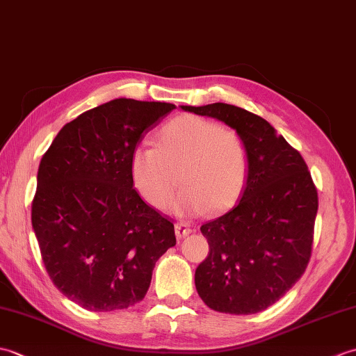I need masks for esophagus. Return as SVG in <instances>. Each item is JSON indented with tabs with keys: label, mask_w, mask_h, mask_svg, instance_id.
I'll return each instance as SVG.
<instances>
[{
	"label": "esophagus",
	"mask_w": 356,
	"mask_h": 356,
	"mask_svg": "<svg viewBox=\"0 0 356 356\" xmlns=\"http://www.w3.org/2000/svg\"><path fill=\"white\" fill-rule=\"evenodd\" d=\"M174 229H176L177 238H184L186 236H190V234L193 232V229L190 228V225H186V223H176Z\"/></svg>",
	"instance_id": "esophagus-1"
}]
</instances>
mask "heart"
<instances>
[{
	"label": "heart",
	"mask_w": 356,
	"mask_h": 356,
	"mask_svg": "<svg viewBox=\"0 0 356 356\" xmlns=\"http://www.w3.org/2000/svg\"><path fill=\"white\" fill-rule=\"evenodd\" d=\"M251 176V149L243 136L205 118L185 115L159 133L157 147L138 143L130 156V177L148 205L165 209L174 202L179 216L231 209Z\"/></svg>",
	"instance_id": "heart-1"
}]
</instances>
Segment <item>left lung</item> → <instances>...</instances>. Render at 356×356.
<instances>
[{
    "label": "left lung",
    "mask_w": 356,
    "mask_h": 356,
    "mask_svg": "<svg viewBox=\"0 0 356 356\" xmlns=\"http://www.w3.org/2000/svg\"><path fill=\"white\" fill-rule=\"evenodd\" d=\"M222 120L251 149V176L236 208L202 225L209 254L195 269V289L217 312H261L283 297L311 260L318 194L297 149L268 120L236 105H180Z\"/></svg>",
    "instance_id": "left-lung-1"
}]
</instances>
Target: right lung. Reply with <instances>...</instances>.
Masks as SVG:
<instances>
[{"instance_id": "obj_1", "label": "right lung", "mask_w": 356, "mask_h": 356, "mask_svg": "<svg viewBox=\"0 0 356 356\" xmlns=\"http://www.w3.org/2000/svg\"><path fill=\"white\" fill-rule=\"evenodd\" d=\"M176 105L119 97L65 124L38 168L32 226L44 266L67 298L92 312L143 300L174 225L140 199L130 156Z\"/></svg>"}]
</instances>
